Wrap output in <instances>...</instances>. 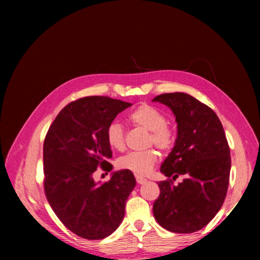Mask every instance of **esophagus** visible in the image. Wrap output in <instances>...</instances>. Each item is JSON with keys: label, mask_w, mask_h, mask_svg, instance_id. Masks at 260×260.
I'll return each instance as SVG.
<instances>
[{"label": "esophagus", "mask_w": 260, "mask_h": 260, "mask_svg": "<svg viewBox=\"0 0 260 260\" xmlns=\"http://www.w3.org/2000/svg\"><path fill=\"white\" fill-rule=\"evenodd\" d=\"M136 181L139 184H144V183H146L147 180L144 178H141V176H136Z\"/></svg>", "instance_id": "esophagus-1"}]
</instances>
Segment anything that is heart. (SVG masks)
I'll return each mask as SVG.
<instances>
[{
  "label": "heart",
  "mask_w": 260,
  "mask_h": 260,
  "mask_svg": "<svg viewBox=\"0 0 260 260\" xmlns=\"http://www.w3.org/2000/svg\"><path fill=\"white\" fill-rule=\"evenodd\" d=\"M128 119L133 125L142 127L151 132V143L159 150L169 151L173 147L175 136L173 131L167 125L165 115L151 105L143 104L128 115ZM108 145L115 151L125 150V134L123 126L117 121L110 123L106 129ZM157 152L147 150L144 152H132L118 159V167L133 172L136 175H147L157 162Z\"/></svg>",
  "instance_id": "b5f03b06"
}]
</instances>
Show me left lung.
Masks as SVG:
<instances>
[{
    "mask_svg": "<svg viewBox=\"0 0 260 260\" xmlns=\"http://www.w3.org/2000/svg\"><path fill=\"white\" fill-rule=\"evenodd\" d=\"M153 102L167 105L178 123L175 145L161 165L169 179L158 182L154 217L172 233H196L211 221L227 194L231 157L223 127L211 108L187 93H162ZM179 175L186 179L174 186Z\"/></svg>",
    "mask_w": 260,
    "mask_h": 260,
    "instance_id": "left-lung-1",
    "label": "left lung"
}]
</instances>
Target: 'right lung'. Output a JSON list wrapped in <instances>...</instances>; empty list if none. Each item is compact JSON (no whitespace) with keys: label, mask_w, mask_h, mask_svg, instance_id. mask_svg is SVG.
Segmentation results:
<instances>
[{"label":"right lung","mask_w":260,"mask_h":260,"mask_svg":"<svg viewBox=\"0 0 260 260\" xmlns=\"http://www.w3.org/2000/svg\"><path fill=\"white\" fill-rule=\"evenodd\" d=\"M132 104L104 96L80 98L58 114L43 143L47 200L66 227L88 240L106 238L119 227L136 185L131 171L95 182L97 168L113 170L106 129Z\"/></svg>","instance_id":"obj_1"}]
</instances>
